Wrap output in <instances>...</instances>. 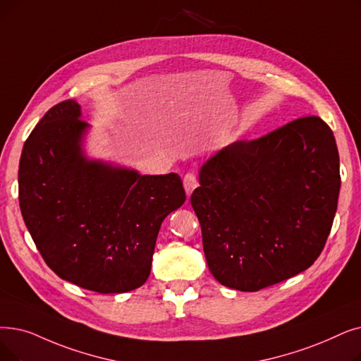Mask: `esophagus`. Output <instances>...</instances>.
I'll list each match as a JSON object with an SVG mask.
<instances>
[{"instance_id":"34e87169","label":"esophagus","mask_w":361,"mask_h":361,"mask_svg":"<svg viewBox=\"0 0 361 361\" xmlns=\"http://www.w3.org/2000/svg\"><path fill=\"white\" fill-rule=\"evenodd\" d=\"M183 183H184V189H185L187 197H189L192 195V192L199 185L197 177H196L195 172H187V174L183 178Z\"/></svg>"}]
</instances>
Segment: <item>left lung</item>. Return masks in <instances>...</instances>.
<instances>
[{"label":"left lung","mask_w":361,"mask_h":361,"mask_svg":"<svg viewBox=\"0 0 361 361\" xmlns=\"http://www.w3.org/2000/svg\"><path fill=\"white\" fill-rule=\"evenodd\" d=\"M190 202L219 283L257 292L307 270L331 233L341 189L332 130L298 118L208 159Z\"/></svg>","instance_id":"1"}]
</instances>
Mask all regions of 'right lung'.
Segmentation results:
<instances>
[{"label":"right lung","instance_id":"obj_1","mask_svg":"<svg viewBox=\"0 0 361 361\" xmlns=\"http://www.w3.org/2000/svg\"><path fill=\"white\" fill-rule=\"evenodd\" d=\"M81 106H53L25 142L19 164L23 221L47 265L63 280L99 293L142 286L156 238L185 192L178 174L140 176L90 161Z\"/></svg>","mask_w":361,"mask_h":361}]
</instances>
